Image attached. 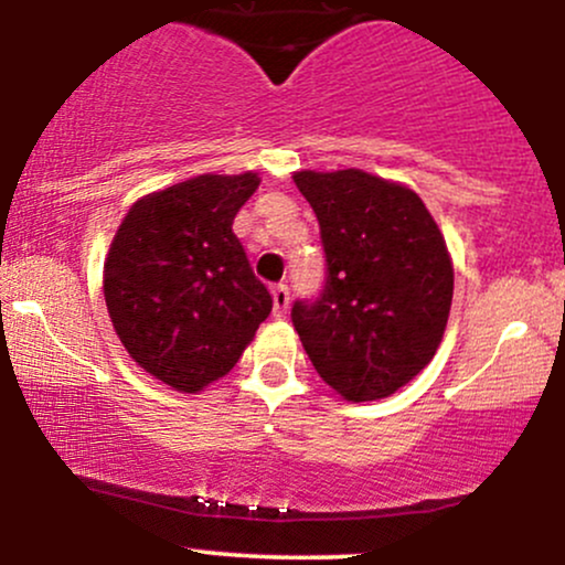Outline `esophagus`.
<instances>
[{"label":"esophagus","mask_w":565,"mask_h":565,"mask_svg":"<svg viewBox=\"0 0 565 565\" xmlns=\"http://www.w3.org/2000/svg\"><path fill=\"white\" fill-rule=\"evenodd\" d=\"M270 295H274V316L281 319L289 308V287L287 284H276V287L270 289Z\"/></svg>","instance_id":"obj_1"}]
</instances>
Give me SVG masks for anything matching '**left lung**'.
Instances as JSON below:
<instances>
[{
  "mask_svg": "<svg viewBox=\"0 0 565 565\" xmlns=\"http://www.w3.org/2000/svg\"><path fill=\"white\" fill-rule=\"evenodd\" d=\"M319 220L327 276L291 323L310 364L348 401H377L430 364L454 270L423 199L361 170L297 172Z\"/></svg>",
  "mask_w": 565,
  "mask_h": 565,
  "instance_id": "left-lung-1",
  "label": "left lung"
}]
</instances>
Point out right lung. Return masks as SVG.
Returning <instances> with one entry per match:
<instances>
[{"instance_id":"obj_1","label":"right lung","mask_w":565,"mask_h":565,"mask_svg":"<svg viewBox=\"0 0 565 565\" xmlns=\"http://www.w3.org/2000/svg\"><path fill=\"white\" fill-rule=\"evenodd\" d=\"M257 185L252 172L199 174L140 199L108 252L103 291L121 345L183 393L228 374L274 308L231 231Z\"/></svg>"}]
</instances>
